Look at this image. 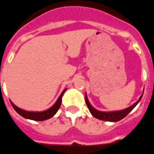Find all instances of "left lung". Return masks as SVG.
<instances>
[{
    "label": "left lung",
    "mask_w": 154,
    "mask_h": 154,
    "mask_svg": "<svg viewBox=\"0 0 154 154\" xmlns=\"http://www.w3.org/2000/svg\"><path fill=\"white\" fill-rule=\"evenodd\" d=\"M144 93V91H143ZM142 95L140 97V98L138 99L137 103H135L133 105H132L131 106H129L128 108L124 109V110H121V111H100L96 110L95 108H94L91 104L90 103L89 100H88L87 96H86V94H85V103H86V105H87L88 108H89V111H90V113L92 114L93 116H94L97 119H100V120H105V121H110V122H117L121 120L122 119H124V117H126L128 115L129 112L133 110L135 106L138 104L140 99L142 98Z\"/></svg>",
    "instance_id": "8db88e82"
}]
</instances>
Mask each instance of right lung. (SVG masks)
Returning a JSON list of instances; mask_svg holds the SVG:
<instances>
[{
    "label": "right lung",
    "instance_id": "right-lung-1",
    "mask_svg": "<svg viewBox=\"0 0 154 154\" xmlns=\"http://www.w3.org/2000/svg\"><path fill=\"white\" fill-rule=\"evenodd\" d=\"M66 89H64L63 90V92L61 93V94L60 95V97L58 98L57 101L56 102V103L54 104L51 107H50L48 110L43 111H27L23 110V109H21L19 107H17V106L14 105V103L11 102L12 106L14 107L15 111H17V113L19 114L20 116H22V117H24L26 119H31V120H35V121H43V120H46V119H48L50 118H51L52 116H54L56 115V113L58 111L60 106L61 105L62 102V96L64 94V93L65 92Z\"/></svg>",
    "mask_w": 154,
    "mask_h": 154
}]
</instances>
